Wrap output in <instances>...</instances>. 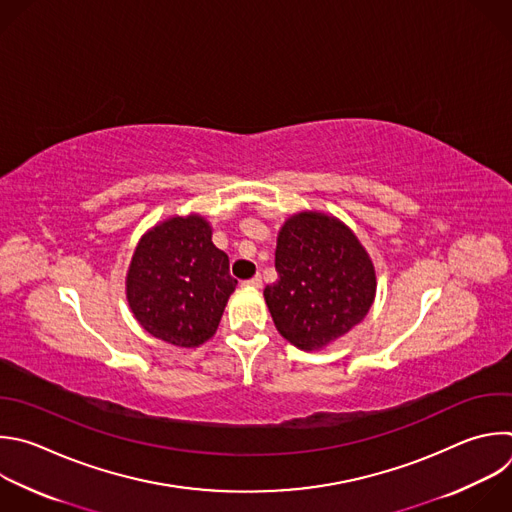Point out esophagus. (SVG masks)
I'll return each mask as SVG.
<instances>
[{
  "label": "esophagus",
  "instance_id": "1",
  "mask_svg": "<svg viewBox=\"0 0 512 512\" xmlns=\"http://www.w3.org/2000/svg\"><path fill=\"white\" fill-rule=\"evenodd\" d=\"M243 285H245V287H261V275H255V277L243 281Z\"/></svg>",
  "mask_w": 512,
  "mask_h": 512
}]
</instances>
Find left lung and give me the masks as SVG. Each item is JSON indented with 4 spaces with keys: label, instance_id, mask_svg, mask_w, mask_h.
<instances>
[{
    "label": "left lung",
    "instance_id": "obj_1",
    "mask_svg": "<svg viewBox=\"0 0 512 512\" xmlns=\"http://www.w3.org/2000/svg\"><path fill=\"white\" fill-rule=\"evenodd\" d=\"M279 279L263 295L277 331L299 350H319L370 311L376 271L358 237L335 217L303 211L277 237Z\"/></svg>",
    "mask_w": 512,
    "mask_h": 512
}]
</instances>
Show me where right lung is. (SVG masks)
<instances>
[{
  "label": "right lung",
  "instance_id": "add662e5",
  "mask_svg": "<svg viewBox=\"0 0 512 512\" xmlns=\"http://www.w3.org/2000/svg\"><path fill=\"white\" fill-rule=\"evenodd\" d=\"M211 235L199 215L170 217L140 239L128 267L126 299L136 321L177 348L213 337L237 285Z\"/></svg>",
  "mask_w": 512,
  "mask_h": 512
}]
</instances>
